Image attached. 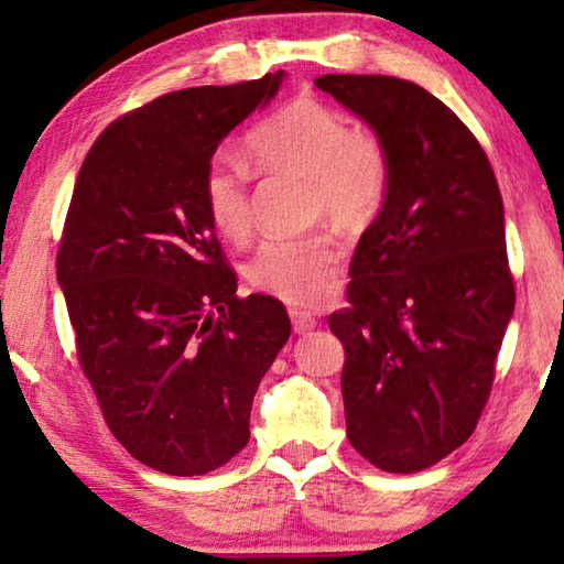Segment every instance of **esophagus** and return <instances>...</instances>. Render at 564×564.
Returning a JSON list of instances; mask_svg holds the SVG:
<instances>
[{
	"label": "esophagus",
	"instance_id": "obj_1",
	"mask_svg": "<svg viewBox=\"0 0 564 564\" xmlns=\"http://www.w3.org/2000/svg\"><path fill=\"white\" fill-rule=\"evenodd\" d=\"M291 324H293V332H299V335H306V332H312L319 319L312 316L308 312H301V308H291Z\"/></svg>",
	"mask_w": 564,
	"mask_h": 564
}]
</instances>
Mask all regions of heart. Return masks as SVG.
<instances>
[{"mask_svg": "<svg viewBox=\"0 0 564 564\" xmlns=\"http://www.w3.org/2000/svg\"><path fill=\"white\" fill-rule=\"evenodd\" d=\"M245 153L260 173H296L312 184V209L345 232L368 227L388 194V150L372 132L352 130L337 109L299 97L252 127ZM204 206L221 237L252 232L250 173L217 158L204 173ZM339 252L327 235L273 237L250 263V281L291 306H316L335 289Z\"/></svg>", "mask_w": 564, "mask_h": 564, "instance_id": "b5f03b06", "label": "heart"}]
</instances>
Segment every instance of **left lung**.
I'll use <instances>...</instances> for the list:
<instances>
[{
  "instance_id": "left-lung-1",
  "label": "left lung",
  "mask_w": 564,
  "mask_h": 564,
  "mask_svg": "<svg viewBox=\"0 0 564 564\" xmlns=\"http://www.w3.org/2000/svg\"><path fill=\"white\" fill-rule=\"evenodd\" d=\"M388 150L383 206L350 263L347 440L386 473L424 470L470 437L513 316L503 202L488 155L449 107L393 76L314 82Z\"/></svg>"
}]
</instances>
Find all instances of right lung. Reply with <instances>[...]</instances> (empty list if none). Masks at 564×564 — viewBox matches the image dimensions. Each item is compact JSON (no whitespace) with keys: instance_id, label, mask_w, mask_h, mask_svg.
I'll return each instance as SVG.
<instances>
[{"instance_id":"obj_1","label":"right lung","mask_w":564,"mask_h":564,"mask_svg":"<svg viewBox=\"0 0 564 564\" xmlns=\"http://www.w3.org/2000/svg\"><path fill=\"white\" fill-rule=\"evenodd\" d=\"M283 78L158 97L78 171L58 250L78 362L115 437L161 473L204 475L248 444L260 378L291 337L279 299H237L202 194L219 142Z\"/></svg>"}]
</instances>
